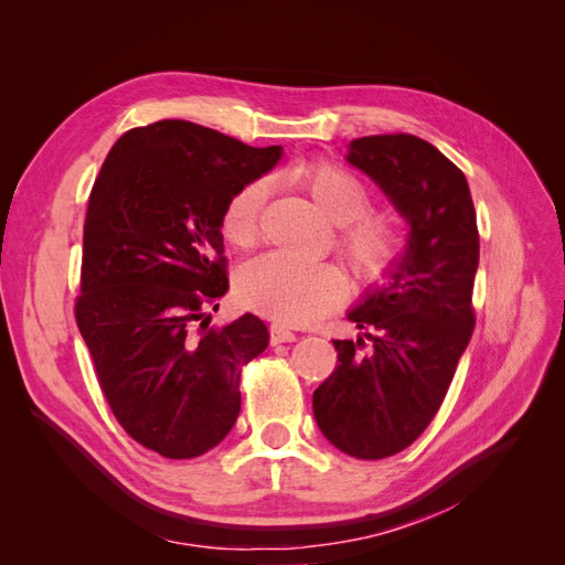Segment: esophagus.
Instances as JSON below:
<instances>
[{"mask_svg":"<svg viewBox=\"0 0 565 565\" xmlns=\"http://www.w3.org/2000/svg\"><path fill=\"white\" fill-rule=\"evenodd\" d=\"M297 334L285 328V324H270V344H285V341H295Z\"/></svg>","mask_w":565,"mask_h":565,"instance_id":"34e87169","label":"esophagus"}]
</instances>
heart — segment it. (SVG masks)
Here are the masks:
<instances>
[{"label":"heart","instance_id":"1","mask_svg":"<svg viewBox=\"0 0 565 565\" xmlns=\"http://www.w3.org/2000/svg\"><path fill=\"white\" fill-rule=\"evenodd\" d=\"M292 179L306 188L320 214L339 226L337 249L358 278L384 280L403 256V235L384 214L365 212L367 185L332 162H303ZM268 188L262 179L237 188L221 214V233L235 247L254 245ZM237 299L247 309L285 324H309L328 316L347 295V278L334 264H301L282 254L249 259L235 278Z\"/></svg>","mask_w":565,"mask_h":565}]
</instances>
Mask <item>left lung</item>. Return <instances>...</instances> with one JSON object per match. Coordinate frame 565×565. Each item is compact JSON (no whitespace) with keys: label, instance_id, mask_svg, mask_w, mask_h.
<instances>
[{"label":"left lung","instance_id":"left-lung-1","mask_svg":"<svg viewBox=\"0 0 565 565\" xmlns=\"http://www.w3.org/2000/svg\"><path fill=\"white\" fill-rule=\"evenodd\" d=\"M347 160L377 183L409 224L405 252L349 320L365 339H334L339 365L313 391V415L334 448L384 459L422 436L446 398L476 313V210L467 177L413 134L363 136Z\"/></svg>","mask_w":565,"mask_h":565}]
</instances>
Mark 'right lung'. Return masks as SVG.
I'll return each instance as SVG.
<instances>
[{"instance_id": "obj_1", "label": "right lung", "mask_w": 565, "mask_h": 565, "mask_svg": "<svg viewBox=\"0 0 565 565\" xmlns=\"http://www.w3.org/2000/svg\"><path fill=\"white\" fill-rule=\"evenodd\" d=\"M280 156L160 119L119 136L92 188L77 328L115 419L162 457L193 459L228 436L241 372L268 347L264 320L210 328L204 309L228 289L226 202Z\"/></svg>"}]
</instances>
